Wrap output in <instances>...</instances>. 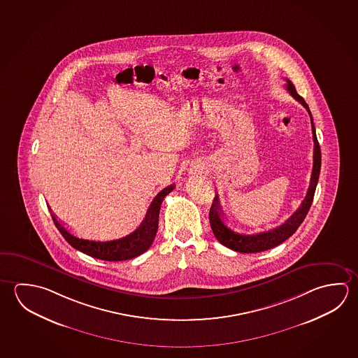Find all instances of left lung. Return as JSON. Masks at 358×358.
I'll list each match as a JSON object with an SVG mask.
<instances>
[{
  "instance_id": "obj_1",
  "label": "left lung",
  "mask_w": 358,
  "mask_h": 358,
  "mask_svg": "<svg viewBox=\"0 0 358 358\" xmlns=\"http://www.w3.org/2000/svg\"><path fill=\"white\" fill-rule=\"evenodd\" d=\"M287 80V90L289 94L294 98L295 101H299L303 107L306 108L308 113L310 115V123H312V133H313L314 152H313V170H312V176H310V183L308 187V192L306 194V199L301 202L299 208L295 211L290 217H289L282 225L278 226L275 229H271L268 231L260 232L255 235H244L234 231L230 227L226 226L224 220H222V210L220 207L219 196L216 194L213 200L211 208H210V225L213 229V235L219 240L221 244L238 252H260V251L269 250L274 246L284 243L287 238H290L296 229L301 226V222L306 219L309 208L312 206L313 202L314 192L318 183L320 172V162H322V155H320V147L315 134V128H314L313 118L312 113L309 110L306 101L301 98V95L296 93L293 83L289 79Z\"/></svg>"
}]
</instances>
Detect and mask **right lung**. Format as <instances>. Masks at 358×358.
<instances>
[{"mask_svg":"<svg viewBox=\"0 0 358 358\" xmlns=\"http://www.w3.org/2000/svg\"><path fill=\"white\" fill-rule=\"evenodd\" d=\"M175 188V183L164 188L152 201L151 206L145 213L142 224L129 235L112 241H93L85 238H76L68 229L51 213V217L57 230L64 238L76 250L82 251L89 257L107 260V262H123L139 257L150 249L158 230V217L162 201Z\"/></svg>","mask_w":358,"mask_h":358,"instance_id":"add662e5","label":"right lung"}]
</instances>
